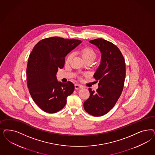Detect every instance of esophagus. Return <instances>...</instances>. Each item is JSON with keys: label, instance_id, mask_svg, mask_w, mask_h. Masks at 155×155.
<instances>
[{"label": "esophagus", "instance_id": "esophagus-1", "mask_svg": "<svg viewBox=\"0 0 155 155\" xmlns=\"http://www.w3.org/2000/svg\"><path fill=\"white\" fill-rule=\"evenodd\" d=\"M75 88L76 90H79V89L83 88V86H82V85H80V84H75Z\"/></svg>", "mask_w": 155, "mask_h": 155}]
</instances>
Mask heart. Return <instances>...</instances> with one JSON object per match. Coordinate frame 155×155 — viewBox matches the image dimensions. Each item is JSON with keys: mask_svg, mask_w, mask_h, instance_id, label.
Returning <instances> with one entry per match:
<instances>
[{"mask_svg": "<svg viewBox=\"0 0 155 155\" xmlns=\"http://www.w3.org/2000/svg\"><path fill=\"white\" fill-rule=\"evenodd\" d=\"M79 54L85 61H93L96 59L97 56V54L95 51L89 47H86L81 49L79 51ZM72 57H73L72 53H70L68 55H67L65 58V64H69L72 59Z\"/></svg>", "mask_w": 155, "mask_h": 155, "instance_id": "b5f03b06", "label": "heart"}]
</instances>
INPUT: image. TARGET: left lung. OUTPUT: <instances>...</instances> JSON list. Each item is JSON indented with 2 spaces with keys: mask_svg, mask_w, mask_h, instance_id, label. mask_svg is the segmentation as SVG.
Instances as JSON below:
<instances>
[{
  "mask_svg": "<svg viewBox=\"0 0 155 155\" xmlns=\"http://www.w3.org/2000/svg\"><path fill=\"white\" fill-rule=\"evenodd\" d=\"M90 42L100 49L101 60L94 75L99 81V88L96 91L88 88L90 96L84 103V108L92 116H101L115 106L121 94L125 81V60L112 43L101 38Z\"/></svg>",
  "mask_w": 155,
  "mask_h": 155,
  "instance_id": "1",
  "label": "left lung"
}]
</instances>
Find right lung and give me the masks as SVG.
<instances>
[{
  "label": "right lung",
  "mask_w": 155,
  "mask_h": 155,
  "mask_svg": "<svg viewBox=\"0 0 155 155\" xmlns=\"http://www.w3.org/2000/svg\"><path fill=\"white\" fill-rule=\"evenodd\" d=\"M81 40L51 37L39 41L32 50L27 67V87L33 100L41 110L54 114L62 110L74 84L58 82L56 73L63 68L65 57Z\"/></svg>",
  "instance_id": "obj_1"
}]
</instances>
